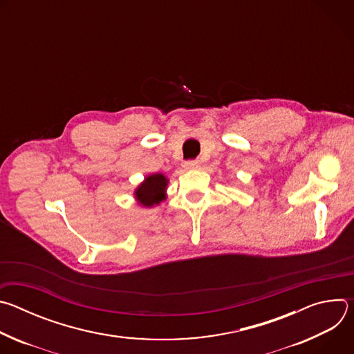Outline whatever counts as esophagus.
<instances>
[{
  "label": "esophagus",
  "instance_id": "34e87169",
  "mask_svg": "<svg viewBox=\"0 0 354 354\" xmlns=\"http://www.w3.org/2000/svg\"><path fill=\"white\" fill-rule=\"evenodd\" d=\"M200 162L198 161H185L183 162V168L186 169H194V168H198Z\"/></svg>",
  "mask_w": 354,
  "mask_h": 354
}]
</instances>
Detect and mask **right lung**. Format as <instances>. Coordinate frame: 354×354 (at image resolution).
Segmentation results:
<instances>
[{"mask_svg": "<svg viewBox=\"0 0 354 354\" xmlns=\"http://www.w3.org/2000/svg\"><path fill=\"white\" fill-rule=\"evenodd\" d=\"M169 179L164 174H151L134 189V198L137 205L144 209L158 206L167 198Z\"/></svg>", "mask_w": 354, "mask_h": 354, "instance_id": "right-lung-1", "label": "right lung"}]
</instances>
